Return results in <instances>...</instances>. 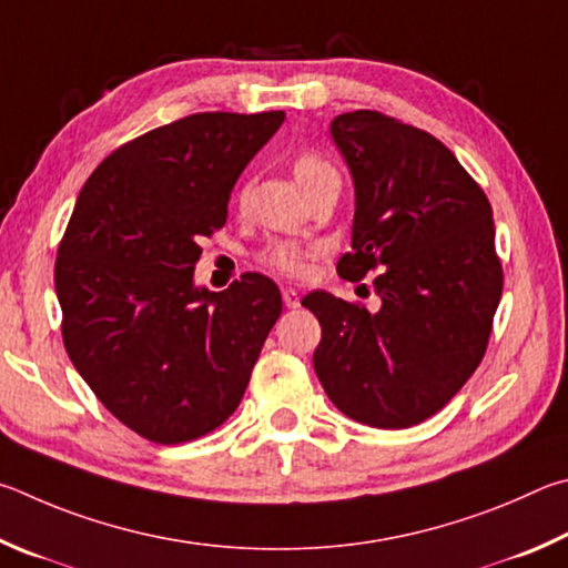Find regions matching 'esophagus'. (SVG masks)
<instances>
[{"mask_svg":"<svg viewBox=\"0 0 568 568\" xmlns=\"http://www.w3.org/2000/svg\"><path fill=\"white\" fill-rule=\"evenodd\" d=\"M282 300H284L286 310H296V306H300V294H296L294 290H284L282 292Z\"/></svg>","mask_w":568,"mask_h":568,"instance_id":"1","label":"esophagus"}]
</instances>
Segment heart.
<instances>
[{
  "label": "heart",
  "instance_id": "b5f03b06",
  "mask_svg": "<svg viewBox=\"0 0 568 568\" xmlns=\"http://www.w3.org/2000/svg\"><path fill=\"white\" fill-rule=\"evenodd\" d=\"M324 169H332L329 164L324 162L322 156H316L312 152H302L300 156L294 159V176L296 182L306 184L310 179H314L316 174H322ZM320 254V246L314 244H302V242H274L264 248V264L272 266L274 272H282L286 276H302L310 268L312 258Z\"/></svg>",
  "mask_w": 568,
  "mask_h": 568
}]
</instances>
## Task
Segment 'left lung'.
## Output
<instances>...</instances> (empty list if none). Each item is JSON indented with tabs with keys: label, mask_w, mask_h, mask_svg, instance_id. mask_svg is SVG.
<instances>
[{
	"label": "left lung",
	"mask_w": 568,
	"mask_h": 568,
	"mask_svg": "<svg viewBox=\"0 0 568 568\" xmlns=\"http://www.w3.org/2000/svg\"><path fill=\"white\" fill-rule=\"evenodd\" d=\"M352 174L344 278L379 272L369 312L326 292L304 296L322 324L314 372L349 419L406 429L429 419L476 372L501 300L491 204L449 149L379 112L332 119Z\"/></svg>",
	"instance_id": "8db88e82"
}]
</instances>
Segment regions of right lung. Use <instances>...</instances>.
<instances>
[{
	"instance_id": "1",
	"label": "right lung",
	"mask_w": 568,
	"mask_h": 568,
	"mask_svg": "<svg viewBox=\"0 0 568 568\" xmlns=\"http://www.w3.org/2000/svg\"><path fill=\"white\" fill-rule=\"evenodd\" d=\"M284 112L179 119L109 154L77 196L54 286L69 359L129 429L192 442L242 402L282 314L268 276L194 282L199 242L226 222L236 179Z\"/></svg>"
}]
</instances>
